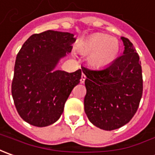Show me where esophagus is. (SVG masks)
<instances>
[{"instance_id": "obj_1", "label": "esophagus", "mask_w": 155, "mask_h": 155, "mask_svg": "<svg viewBox=\"0 0 155 155\" xmlns=\"http://www.w3.org/2000/svg\"><path fill=\"white\" fill-rule=\"evenodd\" d=\"M86 75L84 74H81V83H84L85 82V81H86Z\"/></svg>"}]
</instances>
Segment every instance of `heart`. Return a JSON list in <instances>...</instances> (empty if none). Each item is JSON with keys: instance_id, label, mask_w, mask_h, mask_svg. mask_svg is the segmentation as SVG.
Returning <instances> with one entry per match:
<instances>
[{"instance_id": "heart-1", "label": "heart", "mask_w": 155, "mask_h": 155, "mask_svg": "<svg viewBox=\"0 0 155 155\" xmlns=\"http://www.w3.org/2000/svg\"><path fill=\"white\" fill-rule=\"evenodd\" d=\"M77 51L88 56V64L94 68H104L112 64L119 54V42L104 33L91 35L77 45Z\"/></svg>"}]
</instances>
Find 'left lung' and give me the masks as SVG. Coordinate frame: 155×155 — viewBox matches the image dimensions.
<instances>
[{
  "instance_id": "8db88e82",
  "label": "left lung",
  "mask_w": 155,
  "mask_h": 155,
  "mask_svg": "<svg viewBox=\"0 0 155 155\" xmlns=\"http://www.w3.org/2000/svg\"><path fill=\"white\" fill-rule=\"evenodd\" d=\"M124 55L99 70L82 68L87 76L84 110L89 121L101 130H113L132 119L142 96L140 58L133 44L122 37Z\"/></svg>"
}]
</instances>
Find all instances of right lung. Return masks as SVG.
<instances>
[{"mask_svg":"<svg viewBox=\"0 0 155 155\" xmlns=\"http://www.w3.org/2000/svg\"><path fill=\"white\" fill-rule=\"evenodd\" d=\"M74 34L48 30L33 34L19 51L12 82L14 104L21 118L37 127L56 123L73 88L80 83L81 70H56L75 42Z\"/></svg>","mask_w":155,"mask_h":155,"instance_id":"obj_1","label":"right lung"}]
</instances>
